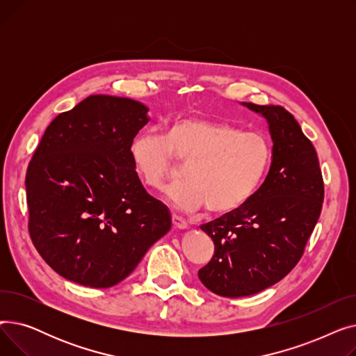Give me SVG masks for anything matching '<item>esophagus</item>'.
<instances>
[{"mask_svg": "<svg viewBox=\"0 0 356 356\" xmlns=\"http://www.w3.org/2000/svg\"><path fill=\"white\" fill-rule=\"evenodd\" d=\"M172 222H173V227L176 229H186V228H188V222H186L183 218L177 216V215L172 216Z\"/></svg>", "mask_w": 356, "mask_h": 356, "instance_id": "esophagus-1", "label": "esophagus"}]
</instances>
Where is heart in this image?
<instances>
[{"instance_id":"b5f03b06","label":"heart","mask_w":356,"mask_h":356,"mask_svg":"<svg viewBox=\"0 0 356 356\" xmlns=\"http://www.w3.org/2000/svg\"><path fill=\"white\" fill-rule=\"evenodd\" d=\"M129 157L143 184L161 191L184 167V179L170 191L181 212H195L207 204L213 215L231 213L251 199L263 177L270 147L255 131L202 117L172 121L163 136L144 131L129 145Z\"/></svg>"}]
</instances>
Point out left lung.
<instances>
[{"mask_svg": "<svg viewBox=\"0 0 356 356\" xmlns=\"http://www.w3.org/2000/svg\"><path fill=\"white\" fill-rule=\"evenodd\" d=\"M244 105L268 121L274 145L270 172L244 207L200 225L215 251L199 278L222 297L251 296L284 278L303 257L325 197L319 159L296 118L280 105Z\"/></svg>", "mask_w": 356, "mask_h": 356, "instance_id": "8db88e82", "label": "left lung"}]
</instances>
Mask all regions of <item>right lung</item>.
<instances>
[{"label":"right lung","instance_id":"1","mask_svg":"<svg viewBox=\"0 0 356 356\" xmlns=\"http://www.w3.org/2000/svg\"><path fill=\"white\" fill-rule=\"evenodd\" d=\"M147 111L128 98L88 97L50 122L29 163L30 238L70 282L118 284L172 227L129 157Z\"/></svg>","mask_w":356,"mask_h":356}]
</instances>
